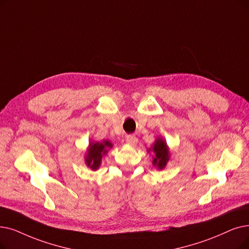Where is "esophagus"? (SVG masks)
I'll return each mask as SVG.
<instances>
[{
	"mask_svg": "<svg viewBox=\"0 0 249 249\" xmlns=\"http://www.w3.org/2000/svg\"><path fill=\"white\" fill-rule=\"evenodd\" d=\"M126 142L130 145H135L137 143V138L135 135H127L126 136Z\"/></svg>",
	"mask_w": 249,
	"mask_h": 249,
	"instance_id": "1",
	"label": "esophagus"
}]
</instances>
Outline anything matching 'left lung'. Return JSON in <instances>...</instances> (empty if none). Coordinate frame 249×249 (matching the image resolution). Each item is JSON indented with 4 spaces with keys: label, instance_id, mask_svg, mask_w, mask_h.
Here are the masks:
<instances>
[{
    "label": "left lung",
    "instance_id": "1",
    "mask_svg": "<svg viewBox=\"0 0 249 249\" xmlns=\"http://www.w3.org/2000/svg\"><path fill=\"white\" fill-rule=\"evenodd\" d=\"M148 150H153L156 155L153 160L154 166H157L159 169H163L169 160V153L166 142L163 139H157V142L153 146V149L149 148Z\"/></svg>",
    "mask_w": 249,
    "mask_h": 249
}]
</instances>
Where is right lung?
I'll return each instance as SVG.
<instances>
[{
	"mask_svg": "<svg viewBox=\"0 0 249 249\" xmlns=\"http://www.w3.org/2000/svg\"><path fill=\"white\" fill-rule=\"evenodd\" d=\"M113 145L110 142H91L89 144V148L88 151V156H86V164L90 167L92 170L99 169L102 157L107 153V149L111 148Z\"/></svg>",
	"mask_w": 249,
	"mask_h": 249,
	"instance_id": "right-lung-1",
	"label": "right lung"
}]
</instances>
